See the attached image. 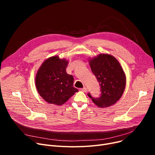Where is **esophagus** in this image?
<instances>
[{
    "label": "esophagus",
    "instance_id": "obj_1",
    "mask_svg": "<svg viewBox=\"0 0 155 155\" xmlns=\"http://www.w3.org/2000/svg\"><path fill=\"white\" fill-rule=\"evenodd\" d=\"M81 90H82V91H83V92H87V88L85 87H84V88H82V89H81Z\"/></svg>",
    "mask_w": 155,
    "mask_h": 155
}]
</instances>
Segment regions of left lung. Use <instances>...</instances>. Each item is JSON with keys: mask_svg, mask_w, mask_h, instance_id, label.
I'll return each mask as SVG.
<instances>
[{"mask_svg": "<svg viewBox=\"0 0 155 155\" xmlns=\"http://www.w3.org/2000/svg\"><path fill=\"white\" fill-rule=\"evenodd\" d=\"M94 75L101 87V94L94 98L88 96L100 107H107L114 104L123 95L126 87V75L119 61L113 56L101 54L89 60Z\"/></svg>", "mask_w": 155, "mask_h": 155, "instance_id": "8db88e82", "label": "left lung"}]
</instances>
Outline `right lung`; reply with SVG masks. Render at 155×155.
<instances>
[{
  "label": "right lung",
  "mask_w": 155,
  "mask_h": 155,
  "mask_svg": "<svg viewBox=\"0 0 155 155\" xmlns=\"http://www.w3.org/2000/svg\"><path fill=\"white\" fill-rule=\"evenodd\" d=\"M68 64V61L58 56H52L43 62L37 72V91L49 104L61 105L78 92L73 87V77L66 71Z\"/></svg>",
  "instance_id": "add662e5"
}]
</instances>
